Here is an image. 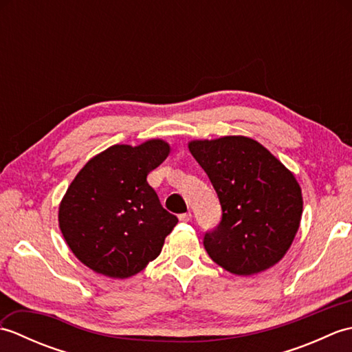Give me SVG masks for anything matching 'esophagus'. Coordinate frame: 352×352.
I'll return each instance as SVG.
<instances>
[{
	"instance_id": "34e87169",
	"label": "esophagus",
	"mask_w": 352,
	"mask_h": 352,
	"mask_svg": "<svg viewBox=\"0 0 352 352\" xmlns=\"http://www.w3.org/2000/svg\"><path fill=\"white\" fill-rule=\"evenodd\" d=\"M178 219L183 221V222H189L192 219V213L188 212V213H182L180 216H178Z\"/></svg>"
}]
</instances>
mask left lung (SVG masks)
I'll return each mask as SVG.
<instances>
[{
    "label": "left lung",
    "instance_id": "obj_1",
    "mask_svg": "<svg viewBox=\"0 0 352 352\" xmlns=\"http://www.w3.org/2000/svg\"><path fill=\"white\" fill-rule=\"evenodd\" d=\"M189 151L218 193L222 219L204 234L208 256L236 275L274 266L294 242L302 195L294 174L257 140H192Z\"/></svg>",
    "mask_w": 352,
    "mask_h": 352
}]
</instances>
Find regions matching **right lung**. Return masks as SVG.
<instances>
[{
  "instance_id": "obj_1",
  "label": "right lung",
  "mask_w": 352,
  "mask_h": 352,
  "mask_svg": "<svg viewBox=\"0 0 352 352\" xmlns=\"http://www.w3.org/2000/svg\"><path fill=\"white\" fill-rule=\"evenodd\" d=\"M168 154L160 139L113 145L78 172L58 207V226L81 263L129 278L159 256L178 219L164 210L146 175Z\"/></svg>"
}]
</instances>
